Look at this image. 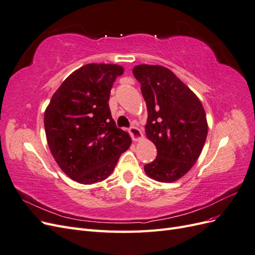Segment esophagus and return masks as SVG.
Masks as SVG:
<instances>
[{"mask_svg":"<svg viewBox=\"0 0 255 255\" xmlns=\"http://www.w3.org/2000/svg\"><path fill=\"white\" fill-rule=\"evenodd\" d=\"M128 132H129L130 137H132V139L134 141H139V140H141L142 138H143L142 132H141L139 128H136V127H130L129 129H128Z\"/></svg>","mask_w":255,"mask_h":255,"instance_id":"34e87169","label":"esophagus"}]
</instances>
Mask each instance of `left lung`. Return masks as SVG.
I'll use <instances>...</instances> for the list:
<instances>
[{"instance_id":"1","label":"left lung","mask_w":255,"mask_h":255,"mask_svg":"<svg viewBox=\"0 0 255 255\" xmlns=\"http://www.w3.org/2000/svg\"><path fill=\"white\" fill-rule=\"evenodd\" d=\"M133 74L148 109L145 135L157 149L156 158L144 165V172L158 182H174L190 170L202 152L208 128L205 111L168 68L138 65Z\"/></svg>"}]
</instances>
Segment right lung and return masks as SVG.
Here are the masks:
<instances>
[{"label":"right lung","mask_w":255,"mask_h":255,"mask_svg":"<svg viewBox=\"0 0 255 255\" xmlns=\"http://www.w3.org/2000/svg\"><path fill=\"white\" fill-rule=\"evenodd\" d=\"M125 69L87 64L72 72L54 92L44 112L50 151L70 179L94 184L109 177L132 139L116 127L109 100Z\"/></svg>","instance_id":"right-lung-1"}]
</instances>
